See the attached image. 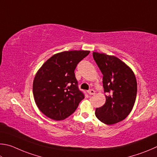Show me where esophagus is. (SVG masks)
<instances>
[{
	"mask_svg": "<svg viewBox=\"0 0 157 157\" xmlns=\"http://www.w3.org/2000/svg\"><path fill=\"white\" fill-rule=\"evenodd\" d=\"M88 94H89L90 95H94V94H95V91H94V90H92V89L90 90L89 91H88Z\"/></svg>",
	"mask_w": 157,
	"mask_h": 157,
	"instance_id": "1",
	"label": "esophagus"
}]
</instances>
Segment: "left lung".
<instances>
[{
	"instance_id": "obj_1",
	"label": "left lung",
	"mask_w": 157,
	"mask_h": 157,
	"mask_svg": "<svg viewBox=\"0 0 157 157\" xmlns=\"http://www.w3.org/2000/svg\"><path fill=\"white\" fill-rule=\"evenodd\" d=\"M93 58L103 74L105 104L96 109L95 115L101 122L112 125L124 120L135 103L137 83L130 67L114 56L93 52Z\"/></svg>"
}]
</instances>
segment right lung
<instances>
[{"label": "right lung", "mask_w": 157, "mask_h": 157, "mask_svg": "<svg viewBox=\"0 0 157 157\" xmlns=\"http://www.w3.org/2000/svg\"><path fill=\"white\" fill-rule=\"evenodd\" d=\"M90 51H65L56 54L38 70L33 94L38 109L50 119L60 121L73 114L85 98L79 90L74 70Z\"/></svg>", "instance_id": "obj_1"}]
</instances>
